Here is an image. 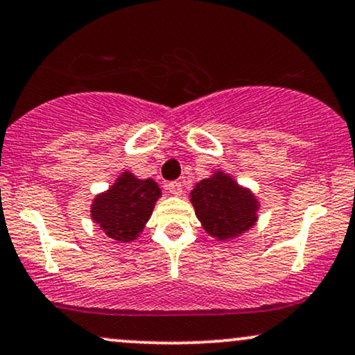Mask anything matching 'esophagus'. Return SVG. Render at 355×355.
Here are the masks:
<instances>
[{"mask_svg":"<svg viewBox=\"0 0 355 355\" xmlns=\"http://www.w3.org/2000/svg\"><path fill=\"white\" fill-rule=\"evenodd\" d=\"M166 190H168L172 195H175V197H180L182 191H183V187L180 182H170V183H166Z\"/></svg>","mask_w":355,"mask_h":355,"instance_id":"34e87169","label":"esophagus"}]
</instances>
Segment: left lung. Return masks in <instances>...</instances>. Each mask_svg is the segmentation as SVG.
I'll use <instances>...</instances> for the list:
<instances>
[{
	"mask_svg": "<svg viewBox=\"0 0 355 355\" xmlns=\"http://www.w3.org/2000/svg\"><path fill=\"white\" fill-rule=\"evenodd\" d=\"M190 202L203 230L217 240L240 237L259 218L260 203L255 195L222 170H215L209 178L195 183Z\"/></svg>",
	"mask_w": 355,
	"mask_h": 355,
	"instance_id": "8db88e82",
	"label": "left lung"
}]
</instances>
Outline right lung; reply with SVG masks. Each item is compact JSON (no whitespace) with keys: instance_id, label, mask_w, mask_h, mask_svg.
Masks as SVG:
<instances>
[{"instance_id":"1","label":"right lung","mask_w":355,"mask_h":355,"mask_svg":"<svg viewBox=\"0 0 355 355\" xmlns=\"http://www.w3.org/2000/svg\"><path fill=\"white\" fill-rule=\"evenodd\" d=\"M160 197L157 182L141 180L125 170L107 191L93 198L89 215L110 239L128 243L140 237Z\"/></svg>"}]
</instances>
